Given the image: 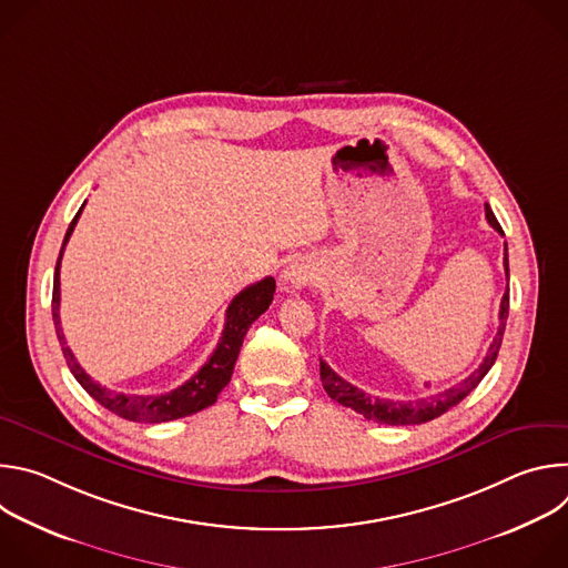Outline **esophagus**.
Segmentation results:
<instances>
[{
    "label": "esophagus",
    "instance_id": "obj_1",
    "mask_svg": "<svg viewBox=\"0 0 568 568\" xmlns=\"http://www.w3.org/2000/svg\"><path fill=\"white\" fill-rule=\"evenodd\" d=\"M314 278V274H312V270H310V265H305V263H292L287 270H285V274H283V281H285V290L290 292H296V290H301V287H305L310 281Z\"/></svg>",
    "mask_w": 568,
    "mask_h": 568
}]
</instances>
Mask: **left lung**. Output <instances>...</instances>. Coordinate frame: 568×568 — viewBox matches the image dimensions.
Returning <instances> with one entry per match:
<instances>
[{"instance_id": "obj_1", "label": "left lung", "mask_w": 568, "mask_h": 568, "mask_svg": "<svg viewBox=\"0 0 568 568\" xmlns=\"http://www.w3.org/2000/svg\"><path fill=\"white\" fill-rule=\"evenodd\" d=\"M485 217H488V222L499 233H504V229L499 226L490 204H485ZM504 267H506V276H508V245H506ZM508 307H510V294L506 292L504 298H501V310H499V331H497V337L493 339V344L488 348V355H485L483 364L469 377H465L463 382L454 384L452 388H445L443 393H436L432 397H420V399H414V402L412 399H384V397H375V395H368V393L359 390L357 386H353L344 377H339L326 362L321 359L318 368H321L323 388H326V393L333 399L344 404V407H348V409L362 414L366 420H373V423H379V425H423V423H429V420L443 416L445 412H449L452 407H456V404L463 397H467L478 386V382L485 375H488V371L493 368V364H495V359L499 355L501 342H504Z\"/></svg>"}]
</instances>
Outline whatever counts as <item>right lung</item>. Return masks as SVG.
<instances>
[{"label":"right lung","mask_w":568,"mask_h":568,"mask_svg":"<svg viewBox=\"0 0 568 568\" xmlns=\"http://www.w3.org/2000/svg\"><path fill=\"white\" fill-rule=\"evenodd\" d=\"M83 206L78 209L75 217L71 220V224L64 233L62 250H60V256H58V263H55L53 298H51L55 335H58V342L62 346V355L67 359L69 371L73 373L78 384L83 386L99 404H103L108 412L116 414L119 418L132 420V423H169V420L193 416V414L211 407V404L217 399L220 390L229 384V379L233 375V366H235L240 346H242V342H245V335L252 328V323L274 301L276 281L272 276H267V278L254 283L250 287H245L240 294H235V298L226 307V323H224L222 337H220L213 355L206 359V364L189 382H184L182 386H178L171 393H159V395H134V393L112 390V388L99 384L97 379H92L85 373V368L75 362L71 348L64 342L62 328H60V261H62L64 245L73 233V226H75L80 213H83Z\"/></svg>","instance_id":"right-lung-1"}]
</instances>
